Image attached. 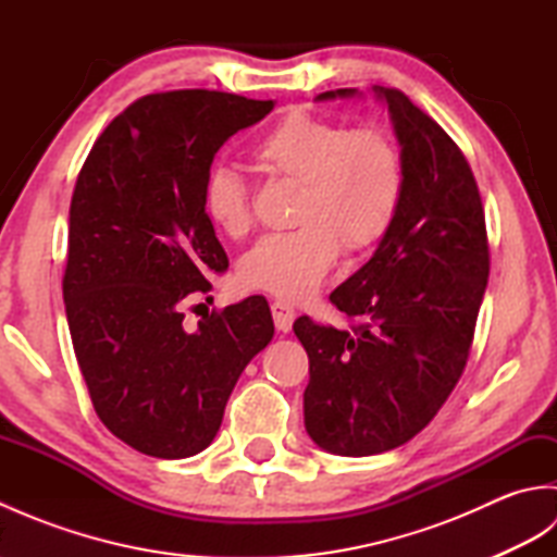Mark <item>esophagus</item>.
I'll return each mask as SVG.
<instances>
[{
	"mask_svg": "<svg viewBox=\"0 0 557 557\" xmlns=\"http://www.w3.org/2000/svg\"><path fill=\"white\" fill-rule=\"evenodd\" d=\"M270 311H272V321H275V327L280 330V333H289L294 318H297V311H294L292 306L285 301H272Z\"/></svg>",
	"mask_w": 557,
	"mask_h": 557,
	"instance_id": "esophagus-1",
	"label": "esophagus"
}]
</instances>
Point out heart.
<instances>
[{"mask_svg": "<svg viewBox=\"0 0 557 557\" xmlns=\"http://www.w3.org/2000/svg\"><path fill=\"white\" fill-rule=\"evenodd\" d=\"M258 160L270 172L299 182L289 232L268 234L239 263L246 287L285 301H306L321 289L339 256L383 239L405 196V162L383 128H349L304 110H292L260 138ZM210 222L227 236L253 224L251 196L232 168L210 172L203 191Z\"/></svg>", "mask_w": 557, "mask_h": 557, "instance_id": "obj_1", "label": "heart"}]
</instances>
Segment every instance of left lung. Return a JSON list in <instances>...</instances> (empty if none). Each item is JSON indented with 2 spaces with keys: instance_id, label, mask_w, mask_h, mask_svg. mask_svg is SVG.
<instances>
[{
  "instance_id": "obj_1",
  "label": "left lung",
  "mask_w": 557,
  "mask_h": 557,
  "mask_svg": "<svg viewBox=\"0 0 557 557\" xmlns=\"http://www.w3.org/2000/svg\"><path fill=\"white\" fill-rule=\"evenodd\" d=\"M349 98L363 92L315 102ZM373 98L401 148L405 196L369 263L330 294L366 323L354 333L306 315L294 323L311 373L306 433L339 457L387 453L429 425L465 371L488 285L486 215L467 158L405 92L373 86Z\"/></svg>"
}]
</instances>
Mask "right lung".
Masks as SVG:
<instances>
[{
	"label": "right lung",
	"mask_w": 557,
	"mask_h": 557,
	"mask_svg": "<svg viewBox=\"0 0 557 557\" xmlns=\"http://www.w3.org/2000/svg\"><path fill=\"white\" fill-rule=\"evenodd\" d=\"M275 108L218 90L146 96L114 116L69 208L64 304L92 407L150 457L198 455L218 435L242 371L275 335L248 297L184 327V304L230 260L203 206L224 140Z\"/></svg>",
	"instance_id": "1"
}]
</instances>
